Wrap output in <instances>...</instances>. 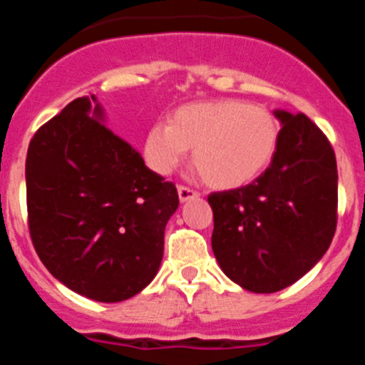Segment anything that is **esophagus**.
<instances>
[{"label": "esophagus", "instance_id": "obj_1", "mask_svg": "<svg viewBox=\"0 0 365 365\" xmlns=\"http://www.w3.org/2000/svg\"><path fill=\"white\" fill-rule=\"evenodd\" d=\"M177 193H179L180 202H186L190 201V199L199 197V192H195V190L192 188H186V186H179V188H177Z\"/></svg>", "mask_w": 365, "mask_h": 365}]
</instances>
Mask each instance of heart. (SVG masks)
<instances>
[{"instance_id": "obj_1", "label": "heart", "mask_w": 365, "mask_h": 365, "mask_svg": "<svg viewBox=\"0 0 365 365\" xmlns=\"http://www.w3.org/2000/svg\"><path fill=\"white\" fill-rule=\"evenodd\" d=\"M276 118L243 100H210L177 108L170 124L157 122L144 137L148 166L159 175L170 173L192 148L197 172L219 190L252 182L272 160L278 148Z\"/></svg>"}]
</instances>
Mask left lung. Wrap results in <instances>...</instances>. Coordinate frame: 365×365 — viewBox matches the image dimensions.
<instances>
[{"instance_id":"obj_1","label":"left lung","mask_w":365,"mask_h":365,"mask_svg":"<svg viewBox=\"0 0 365 365\" xmlns=\"http://www.w3.org/2000/svg\"><path fill=\"white\" fill-rule=\"evenodd\" d=\"M282 124L272 163L250 185L208 195L212 250L245 291L278 292L327 252L336 230L334 151L303 113L276 109Z\"/></svg>"}]
</instances>
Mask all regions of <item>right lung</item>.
I'll use <instances>...</instances> for the list:
<instances>
[{
    "instance_id": "add662e5",
    "label": "right lung",
    "mask_w": 365,
    "mask_h": 365,
    "mask_svg": "<svg viewBox=\"0 0 365 365\" xmlns=\"http://www.w3.org/2000/svg\"><path fill=\"white\" fill-rule=\"evenodd\" d=\"M25 182L32 243L58 282L104 303L153 282L177 188L109 130L95 95L73 100L36 131Z\"/></svg>"
}]
</instances>
